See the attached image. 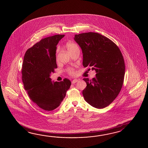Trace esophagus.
I'll return each mask as SVG.
<instances>
[{"instance_id":"esophagus-1","label":"esophagus","mask_w":148,"mask_h":148,"mask_svg":"<svg viewBox=\"0 0 148 148\" xmlns=\"http://www.w3.org/2000/svg\"><path fill=\"white\" fill-rule=\"evenodd\" d=\"M78 79H73V81L71 82V83L72 84H75V82H78Z\"/></svg>"}]
</instances>
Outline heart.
I'll return each mask as SVG.
<instances>
[{"label":"heart","mask_w":148,"mask_h":148,"mask_svg":"<svg viewBox=\"0 0 148 148\" xmlns=\"http://www.w3.org/2000/svg\"><path fill=\"white\" fill-rule=\"evenodd\" d=\"M66 47L68 51H69L70 53L73 52V51H75L76 50L79 49L78 45L77 44H75V43H73L72 42H66ZM58 51V49H57V52ZM68 71H69V73L70 75H75V71L73 69L70 68V69H68Z\"/></svg>","instance_id":"1"}]
</instances>
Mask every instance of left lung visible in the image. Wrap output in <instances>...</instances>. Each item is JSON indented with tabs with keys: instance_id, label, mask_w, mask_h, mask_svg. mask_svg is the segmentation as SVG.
<instances>
[{
	"instance_id": "obj_1",
	"label": "left lung",
	"mask_w": 148,
	"mask_h": 148,
	"mask_svg": "<svg viewBox=\"0 0 148 148\" xmlns=\"http://www.w3.org/2000/svg\"><path fill=\"white\" fill-rule=\"evenodd\" d=\"M74 40L82 49L84 66H90L96 73L91 80L83 79L87 84L82 91L84 99L96 108L107 107L123 86L125 67L122 54L113 41L97 33L75 34Z\"/></svg>"
}]
</instances>
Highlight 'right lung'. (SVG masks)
Listing matches in <instances>:
<instances>
[{"label": "right lung", "instance_id": "obj_1", "mask_svg": "<svg viewBox=\"0 0 148 148\" xmlns=\"http://www.w3.org/2000/svg\"><path fill=\"white\" fill-rule=\"evenodd\" d=\"M64 36L56 35L42 39L28 49L24 57L22 73L24 88L32 101L46 111L60 106L71 84L68 79L54 82L50 77L57 68V44Z\"/></svg>", "mask_w": 148, "mask_h": 148}]
</instances>
